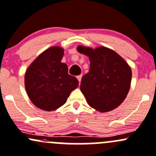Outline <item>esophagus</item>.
Returning a JSON list of instances; mask_svg holds the SVG:
<instances>
[{
	"mask_svg": "<svg viewBox=\"0 0 156 156\" xmlns=\"http://www.w3.org/2000/svg\"><path fill=\"white\" fill-rule=\"evenodd\" d=\"M81 78H82V75H79L77 76V78H78V81H79V83H81Z\"/></svg>",
	"mask_w": 156,
	"mask_h": 156,
	"instance_id": "34e87169",
	"label": "esophagus"
}]
</instances>
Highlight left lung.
<instances>
[{"label": "left lung", "instance_id": "obj_1", "mask_svg": "<svg viewBox=\"0 0 156 156\" xmlns=\"http://www.w3.org/2000/svg\"><path fill=\"white\" fill-rule=\"evenodd\" d=\"M77 49L89 56L90 61V71L82 77L80 87L87 103L99 112L115 109L129 90L132 71L129 65L108 48L92 49L79 46Z\"/></svg>", "mask_w": 156, "mask_h": 156}]
</instances>
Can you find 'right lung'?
I'll list each match as a JSON object with an SVG mask.
<instances>
[{"label":"right lung","mask_w":156,"mask_h":156,"mask_svg":"<svg viewBox=\"0 0 156 156\" xmlns=\"http://www.w3.org/2000/svg\"><path fill=\"white\" fill-rule=\"evenodd\" d=\"M64 49L52 47L32 62L25 74L29 98L37 107L46 111L57 109L66 103L78 81L68 74L67 65L61 63Z\"/></svg>","instance_id":"1"}]
</instances>
